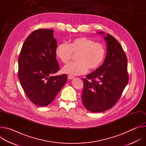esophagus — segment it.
Wrapping results in <instances>:
<instances>
[{"mask_svg":"<svg viewBox=\"0 0 146 146\" xmlns=\"http://www.w3.org/2000/svg\"><path fill=\"white\" fill-rule=\"evenodd\" d=\"M68 80H72V79L74 78V77L72 76V75H69L68 77Z\"/></svg>","mask_w":146,"mask_h":146,"instance_id":"esophagus-1","label":"esophagus"}]
</instances>
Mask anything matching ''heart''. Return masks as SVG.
<instances>
[{
	"label": "heart",
	"instance_id": "b5f03b06",
	"mask_svg": "<svg viewBox=\"0 0 146 146\" xmlns=\"http://www.w3.org/2000/svg\"><path fill=\"white\" fill-rule=\"evenodd\" d=\"M56 56L63 64H68L72 58L73 54H76L77 62H71L65 66L62 71L70 75H80L86 73L88 68L96 69L105 58L106 50L100 43L86 37H80L73 39L69 44L61 43L55 48Z\"/></svg>",
	"mask_w": 146,
	"mask_h": 146
}]
</instances>
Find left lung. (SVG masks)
I'll return each mask as SVG.
<instances>
[{"instance_id": "left-lung-1", "label": "left lung", "mask_w": 146, "mask_h": 146, "mask_svg": "<svg viewBox=\"0 0 146 146\" xmlns=\"http://www.w3.org/2000/svg\"><path fill=\"white\" fill-rule=\"evenodd\" d=\"M105 39L108 48L103 64L87 75L86 78H82L84 82L82 103L88 111L94 113L106 111L113 107L129 80L127 58L122 47L109 33Z\"/></svg>"}]
</instances>
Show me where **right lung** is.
<instances>
[{
    "mask_svg": "<svg viewBox=\"0 0 146 146\" xmlns=\"http://www.w3.org/2000/svg\"><path fill=\"white\" fill-rule=\"evenodd\" d=\"M53 33L47 29L33 31L25 40L18 57L21 85L29 99L39 106L50 104L68 80L65 74L52 76L60 69Z\"/></svg>",
    "mask_w": 146,
    "mask_h": 146,
    "instance_id": "obj_1",
    "label": "right lung"
}]
</instances>
